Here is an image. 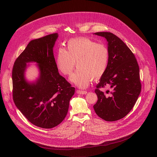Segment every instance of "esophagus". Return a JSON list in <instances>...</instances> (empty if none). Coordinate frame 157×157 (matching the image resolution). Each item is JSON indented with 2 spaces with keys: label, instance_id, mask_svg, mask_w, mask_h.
I'll list each match as a JSON object with an SVG mask.
<instances>
[{
  "label": "esophagus",
  "instance_id": "obj_1",
  "mask_svg": "<svg viewBox=\"0 0 157 157\" xmlns=\"http://www.w3.org/2000/svg\"><path fill=\"white\" fill-rule=\"evenodd\" d=\"M76 93H77V94H87V91H81V90H77Z\"/></svg>",
  "mask_w": 157,
  "mask_h": 157
}]
</instances>
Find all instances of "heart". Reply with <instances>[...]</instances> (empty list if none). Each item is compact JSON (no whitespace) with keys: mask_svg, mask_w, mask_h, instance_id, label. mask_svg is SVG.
Wrapping results in <instances>:
<instances>
[{"mask_svg":"<svg viewBox=\"0 0 157 157\" xmlns=\"http://www.w3.org/2000/svg\"><path fill=\"white\" fill-rule=\"evenodd\" d=\"M109 60V52L104 44L81 37L70 39L67 43V50L58 48L56 64L63 75L70 76L76 62L78 68L70 80L78 87L84 88L92 79L97 80L104 76Z\"/></svg>","mask_w":157,"mask_h":157,"instance_id":"obj_1","label":"heart"}]
</instances>
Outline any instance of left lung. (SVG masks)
<instances>
[{
  "mask_svg": "<svg viewBox=\"0 0 157 157\" xmlns=\"http://www.w3.org/2000/svg\"><path fill=\"white\" fill-rule=\"evenodd\" d=\"M94 34L107 40L109 60L106 72L96 86L98 100L93 107L104 121H118L129 113L140 93L139 66L135 55L118 36L110 32ZM105 86L111 87L107 95L100 90Z\"/></svg>",
  "mask_w": 157,
  "mask_h": 157,
  "instance_id": "1",
  "label": "left lung"
}]
</instances>
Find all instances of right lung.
Segmentation results:
<instances>
[{"instance_id": "obj_1", "label": "right lung", "mask_w": 157, "mask_h": 157, "mask_svg": "<svg viewBox=\"0 0 157 157\" xmlns=\"http://www.w3.org/2000/svg\"><path fill=\"white\" fill-rule=\"evenodd\" d=\"M58 36L55 33L30 41L12 69L15 105L30 122L43 128H53L64 120L75 91L58 73L53 52ZM30 62H37L40 72L33 83H28L24 76L26 63Z\"/></svg>"}]
</instances>
